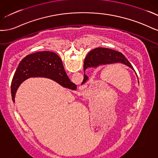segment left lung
Segmentation results:
<instances>
[{
    "instance_id": "obj_1",
    "label": "left lung",
    "mask_w": 158,
    "mask_h": 158,
    "mask_svg": "<svg viewBox=\"0 0 158 158\" xmlns=\"http://www.w3.org/2000/svg\"><path fill=\"white\" fill-rule=\"evenodd\" d=\"M116 62L124 64L134 70L133 65L122 53L110 48H96L89 52L85 58L84 71L89 67L96 68L100 65ZM88 77L84 74V79L82 84L85 83Z\"/></svg>"
}]
</instances>
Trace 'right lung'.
<instances>
[{"instance_id":"1","label":"right lung","mask_w":158,"mask_h":158,"mask_svg":"<svg viewBox=\"0 0 158 158\" xmlns=\"http://www.w3.org/2000/svg\"><path fill=\"white\" fill-rule=\"evenodd\" d=\"M31 77L51 79L64 87L73 89L72 82L66 74L62 61L54 52L43 51L26 56L19 62L14 73L11 85L12 98L23 81Z\"/></svg>"}]
</instances>
